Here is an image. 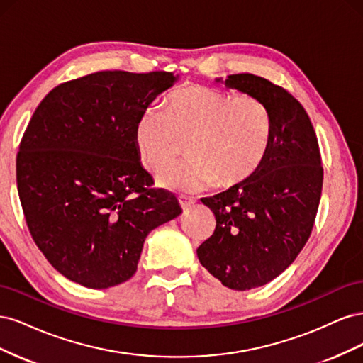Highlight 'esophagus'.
Instances as JSON below:
<instances>
[{"label": "esophagus", "instance_id": "1", "mask_svg": "<svg viewBox=\"0 0 363 363\" xmlns=\"http://www.w3.org/2000/svg\"><path fill=\"white\" fill-rule=\"evenodd\" d=\"M179 203H180V206H182L183 211H186V208L191 207V206L195 203V200H194V199H191V196L179 195Z\"/></svg>", "mask_w": 363, "mask_h": 363}]
</instances>
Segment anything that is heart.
<instances>
[{"label":"heart","instance_id":"1","mask_svg":"<svg viewBox=\"0 0 363 363\" xmlns=\"http://www.w3.org/2000/svg\"><path fill=\"white\" fill-rule=\"evenodd\" d=\"M188 142L191 160L164 183L196 192L215 183L230 189L260 169L271 142V116L257 96L189 84L169 94L167 108L148 106L135 127L140 162L152 172L168 169Z\"/></svg>","mask_w":363,"mask_h":363}]
</instances>
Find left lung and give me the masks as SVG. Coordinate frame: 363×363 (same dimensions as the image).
Instances as JSON below:
<instances>
[{"mask_svg": "<svg viewBox=\"0 0 363 363\" xmlns=\"http://www.w3.org/2000/svg\"><path fill=\"white\" fill-rule=\"evenodd\" d=\"M225 84L267 106L271 142L263 164L248 182L201 199L216 227L196 256L224 286L248 291L280 276L306 245L324 171L311 118L294 95L248 72L228 75Z\"/></svg>", "mask_w": 363, "mask_h": 363, "instance_id": "1", "label": "left lung"}]
</instances>
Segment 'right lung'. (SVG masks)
<instances>
[{
	"instance_id": "1",
	"label": "right lung",
	"mask_w": 363,
	"mask_h": 363,
	"mask_svg": "<svg viewBox=\"0 0 363 363\" xmlns=\"http://www.w3.org/2000/svg\"><path fill=\"white\" fill-rule=\"evenodd\" d=\"M172 72L100 71L62 83L33 113L16 156L30 235L62 276L91 289L128 280L151 230L182 213L152 188L135 144L140 113Z\"/></svg>"
}]
</instances>
